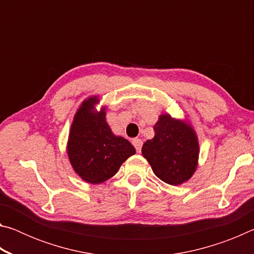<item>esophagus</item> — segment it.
<instances>
[{"label":"esophagus","instance_id":"esophagus-1","mask_svg":"<svg viewBox=\"0 0 254 254\" xmlns=\"http://www.w3.org/2000/svg\"><path fill=\"white\" fill-rule=\"evenodd\" d=\"M132 144L134 145L136 152L140 153L141 152V148H142V140H141V139H133L132 140Z\"/></svg>","mask_w":254,"mask_h":254}]
</instances>
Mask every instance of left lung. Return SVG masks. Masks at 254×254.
I'll use <instances>...</instances> for the list:
<instances>
[{
  "instance_id": "1",
  "label": "left lung",
  "mask_w": 254,
  "mask_h": 254,
  "mask_svg": "<svg viewBox=\"0 0 254 254\" xmlns=\"http://www.w3.org/2000/svg\"><path fill=\"white\" fill-rule=\"evenodd\" d=\"M153 139L142 145L143 157L154 175L169 185H180L197 167L199 145L195 132L186 123L163 114L153 127Z\"/></svg>"
}]
</instances>
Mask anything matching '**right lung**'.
<instances>
[{"instance_id":"obj_1","label":"right lung","mask_w":254,"mask_h":254,"mask_svg":"<svg viewBox=\"0 0 254 254\" xmlns=\"http://www.w3.org/2000/svg\"><path fill=\"white\" fill-rule=\"evenodd\" d=\"M97 101L91 97L79 107L71 124L67 148L72 168L91 184H101L113 177L122 163L135 153L127 139L112 133L104 109L94 113Z\"/></svg>"}]
</instances>
